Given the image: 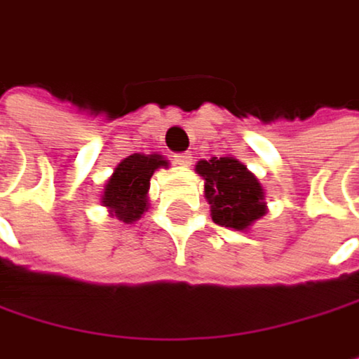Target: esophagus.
Returning <instances> with one entry per match:
<instances>
[{"label": "esophagus", "instance_id": "34e87169", "mask_svg": "<svg viewBox=\"0 0 359 359\" xmlns=\"http://www.w3.org/2000/svg\"><path fill=\"white\" fill-rule=\"evenodd\" d=\"M190 163H192V154H190V152H180V154H175V165L188 167Z\"/></svg>", "mask_w": 359, "mask_h": 359}]
</instances>
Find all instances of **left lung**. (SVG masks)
I'll use <instances>...</instances> for the list:
<instances>
[{
  "label": "left lung",
  "instance_id": "8db88e82",
  "mask_svg": "<svg viewBox=\"0 0 359 359\" xmlns=\"http://www.w3.org/2000/svg\"><path fill=\"white\" fill-rule=\"evenodd\" d=\"M196 173L205 180V198L217 226L249 230L268 213L266 192L259 180L234 156H213L196 163Z\"/></svg>",
  "mask_w": 359,
  "mask_h": 359
}]
</instances>
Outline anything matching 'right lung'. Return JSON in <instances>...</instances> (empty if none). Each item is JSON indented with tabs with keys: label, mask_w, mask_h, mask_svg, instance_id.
Segmentation results:
<instances>
[{
	"label": "right lung",
	"mask_w": 359,
	"mask_h": 359,
	"mask_svg": "<svg viewBox=\"0 0 359 359\" xmlns=\"http://www.w3.org/2000/svg\"><path fill=\"white\" fill-rule=\"evenodd\" d=\"M169 163L161 154H129L108 177L102 194V205L125 224L137 222L148 211L150 177L156 169Z\"/></svg>",
	"instance_id": "1"
}]
</instances>
